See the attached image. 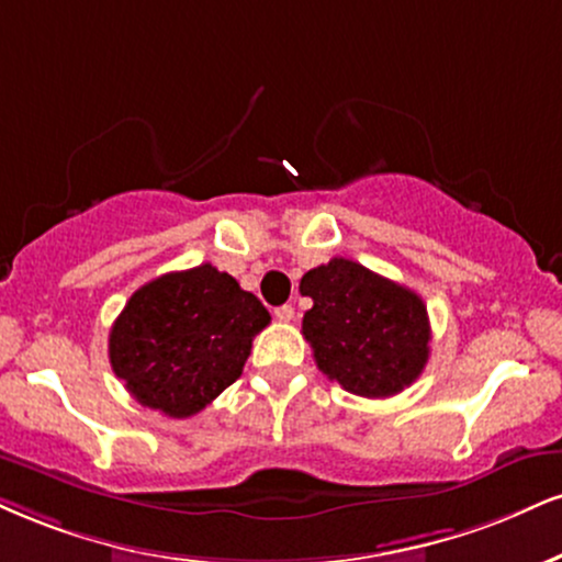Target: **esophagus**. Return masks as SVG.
Segmentation results:
<instances>
[{
  "label": "esophagus",
  "mask_w": 562,
  "mask_h": 562,
  "mask_svg": "<svg viewBox=\"0 0 562 562\" xmlns=\"http://www.w3.org/2000/svg\"><path fill=\"white\" fill-rule=\"evenodd\" d=\"M274 316H277V322H293L295 308L290 306V303H285V306H277L274 308Z\"/></svg>",
  "instance_id": "esophagus-1"
}]
</instances>
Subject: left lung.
Wrapping results in <instances>:
<instances>
[{"mask_svg": "<svg viewBox=\"0 0 562 562\" xmlns=\"http://www.w3.org/2000/svg\"><path fill=\"white\" fill-rule=\"evenodd\" d=\"M314 301L303 337L322 374L361 397L411 387L429 361V316L414 290L350 259H333L301 277Z\"/></svg>", "mask_w": 562, "mask_h": 562, "instance_id": "8db88e82", "label": "left lung"}]
</instances>
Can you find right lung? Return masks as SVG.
I'll use <instances>...</instances> for the list:
<instances>
[{"label":"right lung","instance_id":"right-lung-1","mask_svg":"<svg viewBox=\"0 0 562 562\" xmlns=\"http://www.w3.org/2000/svg\"><path fill=\"white\" fill-rule=\"evenodd\" d=\"M269 319L254 293L212 263L161 274L114 319L112 371L140 405L188 418L238 380Z\"/></svg>","mask_w":562,"mask_h":562}]
</instances>
